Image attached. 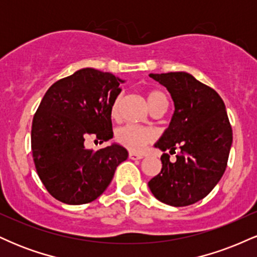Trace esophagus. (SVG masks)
I'll list each match as a JSON object with an SVG mask.
<instances>
[{"instance_id":"1","label":"esophagus","mask_w":257,"mask_h":257,"mask_svg":"<svg viewBox=\"0 0 257 257\" xmlns=\"http://www.w3.org/2000/svg\"><path fill=\"white\" fill-rule=\"evenodd\" d=\"M129 158L133 159V161H137V159H143L144 156L139 155V153H135V152H129Z\"/></svg>"}]
</instances>
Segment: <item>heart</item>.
I'll return each mask as SVG.
<instances>
[{
    "mask_svg": "<svg viewBox=\"0 0 257 257\" xmlns=\"http://www.w3.org/2000/svg\"><path fill=\"white\" fill-rule=\"evenodd\" d=\"M159 95H163V93L158 90H151L147 93V102H149L150 107L156 101V99ZM120 102H122V95H117L112 101L111 105V117L112 118H118L119 116V108ZM156 134L151 128H146V126H139L133 124H126L120 126L116 131L114 139L119 145L124 146L125 149L131 150V151H141L147 144L152 143L155 140Z\"/></svg>",
    "mask_w": 257,
    "mask_h": 257,
    "instance_id": "heart-1",
    "label": "heart"
}]
</instances>
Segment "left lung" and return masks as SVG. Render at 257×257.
Masks as SVG:
<instances>
[{
	"mask_svg": "<svg viewBox=\"0 0 257 257\" xmlns=\"http://www.w3.org/2000/svg\"><path fill=\"white\" fill-rule=\"evenodd\" d=\"M174 101L170 124L155 147L176 161L161 157L162 170L149 181L153 196L172 206H186L208 196L222 178L232 146V128L223 100L213 88L187 72L150 73Z\"/></svg>",
	"mask_w": 257,
	"mask_h": 257,
	"instance_id": "obj_1",
	"label": "left lung"
}]
</instances>
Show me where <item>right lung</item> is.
<instances>
[{
    "mask_svg": "<svg viewBox=\"0 0 257 257\" xmlns=\"http://www.w3.org/2000/svg\"><path fill=\"white\" fill-rule=\"evenodd\" d=\"M124 81L85 67L59 79L44 94L32 120L31 150L41 181L55 199L78 205L95 200L128 158L118 144L87 150L84 141L112 139L111 105Z\"/></svg>",
    "mask_w": 257,
    "mask_h": 257,
    "instance_id": "add662e5",
    "label": "right lung"
}]
</instances>
